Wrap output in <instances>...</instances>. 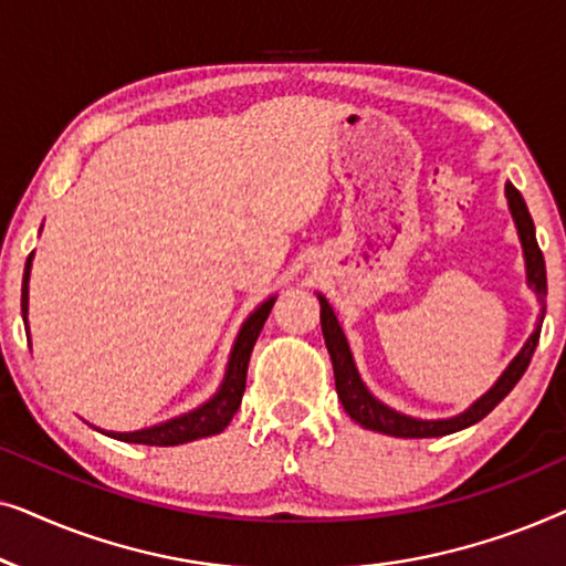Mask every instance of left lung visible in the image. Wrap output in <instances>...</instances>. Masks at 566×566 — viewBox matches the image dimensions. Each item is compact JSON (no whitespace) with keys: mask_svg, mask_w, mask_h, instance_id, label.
Listing matches in <instances>:
<instances>
[{"mask_svg":"<svg viewBox=\"0 0 566 566\" xmlns=\"http://www.w3.org/2000/svg\"><path fill=\"white\" fill-rule=\"evenodd\" d=\"M505 198L510 206V213H513L517 237H521L523 244V258H525V281H528V289H533L538 301H541V316L536 319V329L533 335L525 339V345L521 347V353L510 360V366L502 370V376L494 381V386L484 397H479L474 405L469 409H463L461 415L448 417V420H417V417L401 415L397 409L386 407L384 401H378L374 394L366 389L363 378L355 368L350 345H347V337L343 327H339L335 312H332L329 301L319 293V306H322V335L324 343H327L329 358H332V368H335V386H337V397L343 401L345 412L353 417L360 428L366 430H376L384 432V436H394V438H440V436H451V432H459L463 428H471V424L484 420L486 415L492 412L494 407L500 405L502 399L513 391V386L521 381V376L528 368V363L533 358V350L538 345V335H541V324H544V298H546V265H544V254L538 250L536 242V227H533V219L528 213V206L521 192L513 188V182L505 185Z\"/></svg>","mask_w":566,"mask_h":566,"instance_id":"1","label":"left lung"}]
</instances>
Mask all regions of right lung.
<instances>
[{
    "label": "right lung",
    "mask_w": 566,
    "mask_h": 566,
    "mask_svg": "<svg viewBox=\"0 0 566 566\" xmlns=\"http://www.w3.org/2000/svg\"><path fill=\"white\" fill-rule=\"evenodd\" d=\"M30 268H33V252L28 254L25 262V275H22V319L28 324V281H30ZM275 304V296L254 308V312L247 316L242 329L234 339V347H231L227 374H223V381L219 391L213 394L206 405H200L192 412H185L180 417H172V420L151 424V428L134 430V432H105L115 440H123V443H142V446H180L190 443V440L208 438L221 432L231 422V417L237 415L239 405H242V394L247 384V366H250L252 347L258 343L262 324L270 316V308Z\"/></svg>",
    "instance_id": "right-lung-1"
}]
</instances>
